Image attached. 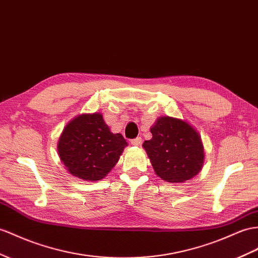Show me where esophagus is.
I'll list each match as a JSON object with an SVG mask.
<instances>
[{"mask_svg":"<svg viewBox=\"0 0 258 258\" xmlns=\"http://www.w3.org/2000/svg\"><path fill=\"white\" fill-rule=\"evenodd\" d=\"M131 144L133 145V146H140L142 144V137H136L134 140H131Z\"/></svg>","mask_w":258,"mask_h":258,"instance_id":"1","label":"esophagus"}]
</instances>
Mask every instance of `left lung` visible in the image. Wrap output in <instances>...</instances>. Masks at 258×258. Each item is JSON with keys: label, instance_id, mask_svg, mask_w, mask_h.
I'll list each match as a JSON object with an SVG mask.
<instances>
[{"label": "left lung", "instance_id": "1", "mask_svg": "<svg viewBox=\"0 0 258 258\" xmlns=\"http://www.w3.org/2000/svg\"><path fill=\"white\" fill-rule=\"evenodd\" d=\"M150 132L153 138L145 141L143 146L158 176L167 182L180 183L200 172L204 147L200 135L189 124L162 116Z\"/></svg>", "mask_w": 258, "mask_h": 258}]
</instances>
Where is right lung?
I'll use <instances>...</instances> for the list:
<instances>
[{
  "mask_svg": "<svg viewBox=\"0 0 258 258\" xmlns=\"http://www.w3.org/2000/svg\"><path fill=\"white\" fill-rule=\"evenodd\" d=\"M125 146L122 134L111 133L102 115L94 113L79 115L66 125L57 149L71 174L98 181L114 167Z\"/></svg>",
  "mask_w": 258,
  "mask_h": 258,
  "instance_id": "obj_1",
  "label": "right lung"
}]
</instances>
